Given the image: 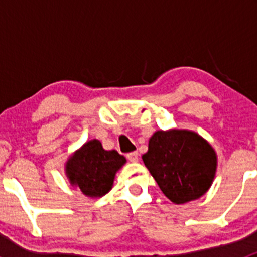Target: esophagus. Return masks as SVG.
Returning <instances> with one entry per match:
<instances>
[{
    "label": "esophagus",
    "mask_w": 257,
    "mask_h": 257,
    "mask_svg": "<svg viewBox=\"0 0 257 257\" xmlns=\"http://www.w3.org/2000/svg\"><path fill=\"white\" fill-rule=\"evenodd\" d=\"M126 158H128L129 162L136 163V162H138L139 154L137 152H132V153H128V154H126Z\"/></svg>",
    "instance_id": "obj_1"
}]
</instances>
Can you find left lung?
I'll list each match as a JSON object with an SVG mask.
<instances>
[{
  "label": "left lung",
  "mask_w": 257,
  "mask_h": 257,
  "mask_svg": "<svg viewBox=\"0 0 257 257\" xmlns=\"http://www.w3.org/2000/svg\"><path fill=\"white\" fill-rule=\"evenodd\" d=\"M143 162L163 194L174 204L204 195L216 170L214 149L200 136L189 131L155 132Z\"/></svg>",
  "instance_id": "obj_1"
}]
</instances>
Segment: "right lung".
Returning <instances> with one entry per match:
<instances>
[{"label": "right lung", "mask_w": 257, "mask_h": 257, "mask_svg": "<svg viewBox=\"0 0 257 257\" xmlns=\"http://www.w3.org/2000/svg\"><path fill=\"white\" fill-rule=\"evenodd\" d=\"M125 158L116 150H104L99 141H90L68 160L67 173L73 185L88 196H103L112 189L116 170Z\"/></svg>", "instance_id": "add662e5"}]
</instances>
